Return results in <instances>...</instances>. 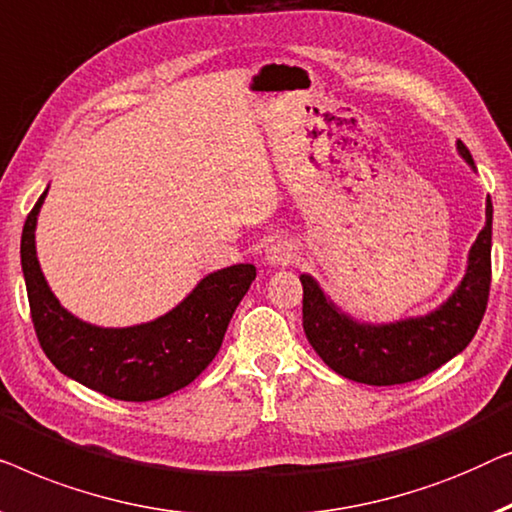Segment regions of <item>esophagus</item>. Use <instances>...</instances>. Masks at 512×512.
I'll use <instances>...</instances> for the list:
<instances>
[{
    "label": "esophagus",
    "mask_w": 512,
    "mask_h": 512,
    "mask_svg": "<svg viewBox=\"0 0 512 512\" xmlns=\"http://www.w3.org/2000/svg\"><path fill=\"white\" fill-rule=\"evenodd\" d=\"M294 257H297V250H294L292 243L287 241H276L271 243L269 250H266V264L271 266H287L294 262Z\"/></svg>",
    "instance_id": "obj_1"
}]
</instances>
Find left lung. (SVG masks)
Here are the masks:
<instances>
[{
    "instance_id": "8db88e82",
    "label": "left lung",
    "mask_w": 512,
    "mask_h": 512,
    "mask_svg": "<svg viewBox=\"0 0 512 512\" xmlns=\"http://www.w3.org/2000/svg\"><path fill=\"white\" fill-rule=\"evenodd\" d=\"M457 150L473 167L462 141ZM487 222L471 246L469 266L452 297L422 318L390 325H362L338 311L311 276L304 285V331L308 343L338 376L364 385H403L417 380L459 355L478 331L492 285V199Z\"/></svg>"
}]
</instances>
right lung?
I'll return each mask as SVG.
<instances>
[{
	"label": "right lung",
	"instance_id": "1",
	"mask_svg": "<svg viewBox=\"0 0 512 512\" xmlns=\"http://www.w3.org/2000/svg\"><path fill=\"white\" fill-rule=\"evenodd\" d=\"M48 190L27 215L20 239L34 331L57 371L120 401H153L190 385L218 355L229 320L257 271L234 264L201 280L174 311L146 325L104 329L64 311L43 278L34 229Z\"/></svg>",
	"mask_w": 512,
	"mask_h": 512
}]
</instances>
